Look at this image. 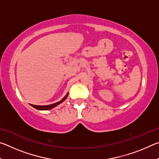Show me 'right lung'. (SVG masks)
I'll return each mask as SVG.
<instances>
[{"label": "right lung", "instance_id": "right-lung-1", "mask_svg": "<svg viewBox=\"0 0 159 159\" xmlns=\"http://www.w3.org/2000/svg\"><path fill=\"white\" fill-rule=\"evenodd\" d=\"M69 94H66V95L64 97V98L61 99V101L58 102H56V103L55 104H50V105H45V106H39V105H34V104H31V105L34 107L35 109H37L39 110H49V109H51L54 108V107H55L56 106H57L58 104H60V103H61V102H64L65 99H66L67 96H68Z\"/></svg>", "mask_w": 159, "mask_h": 159}]
</instances>
